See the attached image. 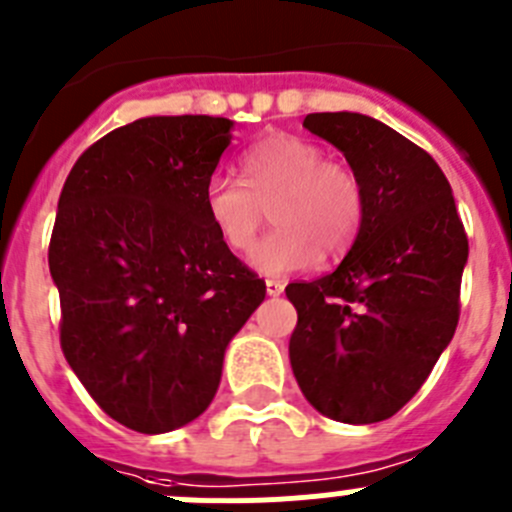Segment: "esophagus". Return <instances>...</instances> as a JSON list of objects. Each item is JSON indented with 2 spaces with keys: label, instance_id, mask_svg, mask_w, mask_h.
<instances>
[{
  "label": "esophagus",
  "instance_id": "34e87169",
  "mask_svg": "<svg viewBox=\"0 0 512 512\" xmlns=\"http://www.w3.org/2000/svg\"><path fill=\"white\" fill-rule=\"evenodd\" d=\"M265 290L270 298H278V295H283L285 290V283L283 280H265Z\"/></svg>",
  "mask_w": 512,
  "mask_h": 512
}]
</instances>
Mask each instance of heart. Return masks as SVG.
Wrapping results in <instances>:
<instances>
[{
    "label": "heart",
    "instance_id": "obj_1",
    "mask_svg": "<svg viewBox=\"0 0 512 512\" xmlns=\"http://www.w3.org/2000/svg\"><path fill=\"white\" fill-rule=\"evenodd\" d=\"M242 181L214 174L204 186V212L224 247L250 250L270 209L275 232L257 242L250 265L262 275L308 270L326 255L343 257L366 214L364 184L346 164L328 161L308 138L275 133L240 159Z\"/></svg>",
    "mask_w": 512,
    "mask_h": 512
}]
</instances>
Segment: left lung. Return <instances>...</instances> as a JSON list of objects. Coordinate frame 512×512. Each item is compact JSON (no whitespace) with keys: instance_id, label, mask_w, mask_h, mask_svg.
<instances>
[{"instance_id":"obj_1","label":"left lung","mask_w":512,"mask_h":512,"mask_svg":"<svg viewBox=\"0 0 512 512\" xmlns=\"http://www.w3.org/2000/svg\"><path fill=\"white\" fill-rule=\"evenodd\" d=\"M303 126L346 156L366 214L331 275L285 288L298 310L290 366L323 417L384 422L455 336L467 234L450 181L417 143L364 113H310Z\"/></svg>"}]
</instances>
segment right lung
<instances>
[{
  "instance_id": "add662e5",
  "label": "right lung",
  "mask_w": 512,
  "mask_h": 512,
  "mask_svg": "<svg viewBox=\"0 0 512 512\" xmlns=\"http://www.w3.org/2000/svg\"><path fill=\"white\" fill-rule=\"evenodd\" d=\"M232 126L138 118L75 161L57 202L62 353L98 407L141 434L184 427L212 404L229 341L265 300L204 212Z\"/></svg>"
}]
</instances>
